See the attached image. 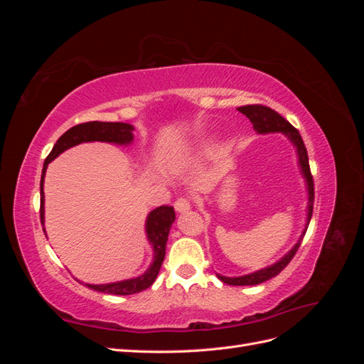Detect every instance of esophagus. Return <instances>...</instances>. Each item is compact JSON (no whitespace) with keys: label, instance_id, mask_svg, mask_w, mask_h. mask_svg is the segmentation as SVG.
Instances as JSON below:
<instances>
[{"label":"esophagus","instance_id":"obj_1","mask_svg":"<svg viewBox=\"0 0 364 364\" xmlns=\"http://www.w3.org/2000/svg\"><path fill=\"white\" fill-rule=\"evenodd\" d=\"M190 208H191V200L188 199V197H178V200L174 202V209L179 213H183Z\"/></svg>","mask_w":364,"mask_h":364}]
</instances>
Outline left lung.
Listing matches in <instances>:
<instances>
[{
    "instance_id": "left-lung-1",
    "label": "left lung",
    "mask_w": 364,
    "mask_h": 364,
    "mask_svg": "<svg viewBox=\"0 0 364 364\" xmlns=\"http://www.w3.org/2000/svg\"><path fill=\"white\" fill-rule=\"evenodd\" d=\"M237 111L241 112L243 115H246L253 124V129H255L258 134H269V132H282L285 136H289V139L293 142L297 149V155H299V164H301V170L305 176V181L308 185V223L310 225V220L313 215V203H314V181H313V174L310 170V162H308V153H306V147L302 141V136L299 134V130L296 127H293L287 119L284 117H281L277 111L273 109L262 106V105H246L237 107ZM308 226H305V230L302 232L301 240L297 241L296 246L285 255L281 261H278L277 264H273L270 267H266L262 270H258L255 273L250 274H245V277H238V278H226V277H220L217 274L220 281H223L225 284L229 285H257L261 284L264 281H269L270 278L277 277L279 274L285 267L289 266V262L293 259V257L296 255L297 249H299L302 238L306 232Z\"/></svg>"
}]
</instances>
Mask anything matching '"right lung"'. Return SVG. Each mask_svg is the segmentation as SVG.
<instances>
[{
	"label": "right lung",
	"mask_w": 364,
	"mask_h": 364,
	"mask_svg": "<svg viewBox=\"0 0 364 364\" xmlns=\"http://www.w3.org/2000/svg\"><path fill=\"white\" fill-rule=\"evenodd\" d=\"M132 127L126 123H103V121H87V123L77 124L71 127L70 130L65 132V134L58 139L56 144H54L50 155L46 158L41 176V223L43 226V178H46V170L48 164L58 158L62 151L67 149L80 144V142L87 141H103V142H114V144H129V142L134 139L132 135ZM176 214L174 209L170 205H162L149 214L147 222H146V232L150 245L153 246V252H155V257H153L151 266L149 270L141 274L138 278L114 282V284H103V285H92L86 284L87 289H92L95 291L109 293V294H134L139 293L142 290L149 289L150 285L155 282L158 273L161 270L162 261L165 258V245H167L170 228L174 222Z\"/></svg>",
	"instance_id": "right-lung-1"
}]
</instances>
